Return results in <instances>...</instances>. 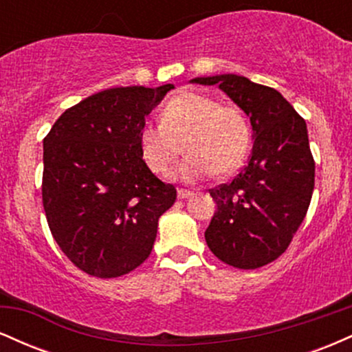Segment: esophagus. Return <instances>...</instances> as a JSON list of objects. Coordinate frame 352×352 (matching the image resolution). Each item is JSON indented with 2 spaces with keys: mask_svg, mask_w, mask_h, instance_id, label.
<instances>
[{
  "mask_svg": "<svg viewBox=\"0 0 352 352\" xmlns=\"http://www.w3.org/2000/svg\"><path fill=\"white\" fill-rule=\"evenodd\" d=\"M179 199L180 200H185V199H188V197H192L193 195V192H190V190H185V188H179Z\"/></svg>",
  "mask_w": 352,
  "mask_h": 352,
  "instance_id": "34e87169",
  "label": "esophagus"
}]
</instances>
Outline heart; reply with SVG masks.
<instances>
[{
	"label": "heart",
	"mask_w": 352,
	"mask_h": 352,
	"mask_svg": "<svg viewBox=\"0 0 352 352\" xmlns=\"http://www.w3.org/2000/svg\"><path fill=\"white\" fill-rule=\"evenodd\" d=\"M252 129L240 107L220 104L199 92H182L165 104L160 124L139 132L144 162L157 175H168L184 151L188 153L179 177L195 182L236 172L248 155Z\"/></svg>",
	"instance_id": "obj_1"
}]
</instances>
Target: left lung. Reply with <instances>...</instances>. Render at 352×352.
I'll list each match as a JSON object with an SVG mask.
<instances>
[{"label": "left lung", "mask_w": 352, "mask_h": 352, "mask_svg": "<svg viewBox=\"0 0 352 352\" xmlns=\"http://www.w3.org/2000/svg\"><path fill=\"white\" fill-rule=\"evenodd\" d=\"M236 104L253 127V151L243 170L210 190L217 212L205 230L208 248L235 268L254 270L276 260L305 220L314 190V159L305 119L276 89L243 76L195 78Z\"/></svg>", "instance_id": "obj_1"}]
</instances>
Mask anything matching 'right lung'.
Returning <instances> with one entry per match:
<instances>
[{"label":"right lung","instance_id":"right-lung-1","mask_svg":"<svg viewBox=\"0 0 352 352\" xmlns=\"http://www.w3.org/2000/svg\"><path fill=\"white\" fill-rule=\"evenodd\" d=\"M173 84L114 87L63 112L44 137L43 207L52 238L84 273L117 278L152 252L177 190L144 162L145 116Z\"/></svg>","mask_w":352,"mask_h":352}]
</instances>
